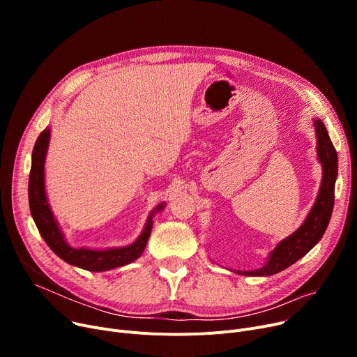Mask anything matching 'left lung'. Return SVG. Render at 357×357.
<instances>
[{"label": "left lung", "mask_w": 357, "mask_h": 357, "mask_svg": "<svg viewBox=\"0 0 357 357\" xmlns=\"http://www.w3.org/2000/svg\"><path fill=\"white\" fill-rule=\"evenodd\" d=\"M317 139V159L323 167V178L315 202L304 222L291 236L280 240L269 253L266 264L255 271H233L245 276H271L294 265L304 257L324 236L334 207V186L337 179V153L327 128L320 119L312 120Z\"/></svg>", "instance_id": "left-lung-1"}]
</instances>
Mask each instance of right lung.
<instances>
[{"instance_id": "right-lung-1", "label": "right lung", "mask_w": 357, "mask_h": 357, "mask_svg": "<svg viewBox=\"0 0 357 357\" xmlns=\"http://www.w3.org/2000/svg\"><path fill=\"white\" fill-rule=\"evenodd\" d=\"M50 143V127H46L40 136L37 137L33 153H31V169L29 178V204L30 213L39 229L40 236L47 243L56 256H59L66 264L77 266L89 272H104L126 266L131 261L137 260L147 245V240L152 233L153 217L156 213L165 208L166 202L158 204L150 211L144 227L139 237L131 245L121 248H107V249H91V248H72L65 238V234L59 226L58 220L54 218L53 211L49 205L45 185V163L47 156V149Z\"/></svg>"}]
</instances>
